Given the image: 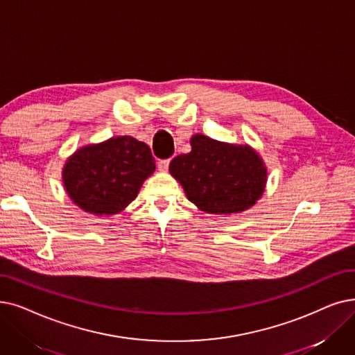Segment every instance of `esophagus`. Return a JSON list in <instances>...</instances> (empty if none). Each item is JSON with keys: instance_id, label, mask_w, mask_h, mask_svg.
<instances>
[{"instance_id": "34e87169", "label": "esophagus", "mask_w": 355, "mask_h": 355, "mask_svg": "<svg viewBox=\"0 0 355 355\" xmlns=\"http://www.w3.org/2000/svg\"><path fill=\"white\" fill-rule=\"evenodd\" d=\"M168 168H169V159H161V161L158 162V169H159V171L166 173Z\"/></svg>"}]
</instances>
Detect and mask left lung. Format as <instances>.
Returning a JSON list of instances; mask_svg holds the SVG:
<instances>
[{"instance_id":"left-lung-1","label":"left lung","mask_w":355,"mask_h":355,"mask_svg":"<svg viewBox=\"0 0 355 355\" xmlns=\"http://www.w3.org/2000/svg\"><path fill=\"white\" fill-rule=\"evenodd\" d=\"M191 150L175 157L169 173L200 210L239 213L255 205L267 184V168L248 145H234L194 135Z\"/></svg>"}]
</instances>
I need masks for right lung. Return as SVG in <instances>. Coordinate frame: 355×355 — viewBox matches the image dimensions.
Masks as SVG:
<instances>
[{"mask_svg":"<svg viewBox=\"0 0 355 355\" xmlns=\"http://www.w3.org/2000/svg\"><path fill=\"white\" fill-rule=\"evenodd\" d=\"M155 171L146 144L132 136H114L80 148L64 165V187L72 202L96 216L117 214L139 193Z\"/></svg>","mask_w":355,"mask_h":355,"instance_id":"obj_1","label":"right lung"}]
</instances>
